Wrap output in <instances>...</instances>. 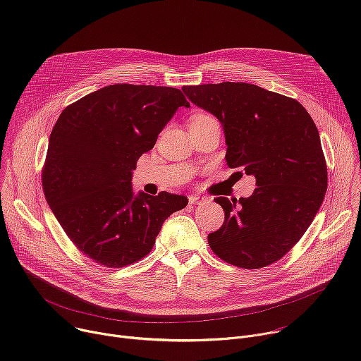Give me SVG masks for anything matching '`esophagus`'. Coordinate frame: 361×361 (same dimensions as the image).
I'll return each mask as SVG.
<instances>
[{"label": "esophagus", "mask_w": 361, "mask_h": 361, "mask_svg": "<svg viewBox=\"0 0 361 361\" xmlns=\"http://www.w3.org/2000/svg\"><path fill=\"white\" fill-rule=\"evenodd\" d=\"M188 201H190V204H204L205 201H207V198L205 197H202V195H197V194H192V195H190L188 197Z\"/></svg>", "instance_id": "1"}]
</instances>
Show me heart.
I'll return each instance as SVG.
<instances>
[{"instance_id":"heart-1","label":"heart","mask_w":361,"mask_h":361,"mask_svg":"<svg viewBox=\"0 0 361 361\" xmlns=\"http://www.w3.org/2000/svg\"><path fill=\"white\" fill-rule=\"evenodd\" d=\"M207 117H212V116H207V114H197V116L191 117L190 121H195V120H201V118H207Z\"/></svg>"}]
</instances>
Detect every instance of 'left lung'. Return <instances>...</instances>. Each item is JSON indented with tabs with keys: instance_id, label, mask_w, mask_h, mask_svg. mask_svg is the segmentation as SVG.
<instances>
[{
	"instance_id": "obj_1",
	"label": "left lung",
	"mask_w": 361,
	"mask_h": 361,
	"mask_svg": "<svg viewBox=\"0 0 361 361\" xmlns=\"http://www.w3.org/2000/svg\"><path fill=\"white\" fill-rule=\"evenodd\" d=\"M183 91L220 120L227 166L255 177L250 197L214 198L224 223L209 234L210 248L241 269L276 263L310 227L327 191V164L313 118L297 99L254 84L226 81Z\"/></svg>"
}]
</instances>
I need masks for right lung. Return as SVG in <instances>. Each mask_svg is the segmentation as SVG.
Wrapping results in <instances>:
<instances>
[{
    "instance_id": "right-lung-1",
    "label": "right lung",
    "mask_w": 361,
    "mask_h": 361,
    "mask_svg": "<svg viewBox=\"0 0 361 361\" xmlns=\"http://www.w3.org/2000/svg\"><path fill=\"white\" fill-rule=\"evenodd\" d=\"M178 107V88L114 84L63 110L42 167L45 200L74 245L109 269L130 266L152 250L163 223L188 204L161 191L133 192L138 159Z\"/></svg>"
}]
</instances>
